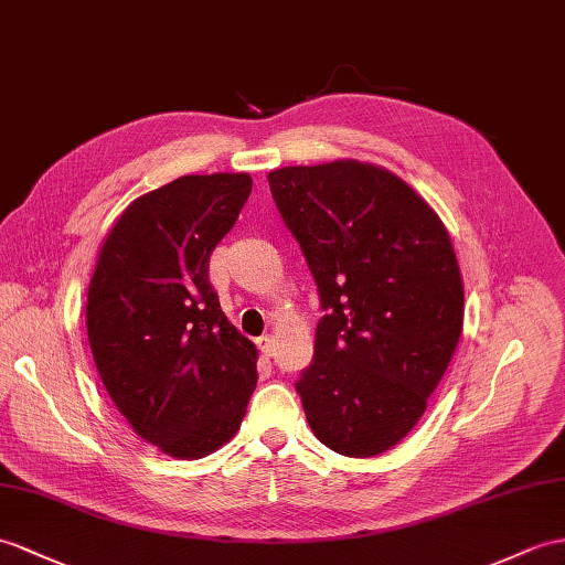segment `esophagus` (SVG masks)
Here are the masks:
<instances>
[{
  "label": "esophagus",
  "mask_w": 565,
  "mask_h": 565,
  "mask_svg": "<svg viewBox=\"0 0 565 565\" xmlns=\"http://www.w3.org/2000/svg\"><path fill=\"white\" fill-rule=\"evenodd\" d=\"M258 350L264 352L266 356H273V352H275V340H273L270 335H266V338H258Z\"/></svg>",
  "instance_id": "1"
}]
</instances>
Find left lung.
Returning <instances> with one entry per match:
<instances>
[{
	"mask_svg": "<svg viewBox=\"0 0 565 565\" xmlns=\"http://www.w3.org/2000/svg\"><path fill=\"white\" fill-rule=\"evenodd\" d=\"M326 316L297 393L313 436L374 458L415 429L458 348L465 290L441 217L379 164L333 160L268 172Z\"/></svg>",
	"mask_w": 565,
	"mask_h": 565,
	"instance_id": "obj_1",
	"label": "left lung"
}]
</instances>
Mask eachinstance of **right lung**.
<instances>
[{
  "mask_svg": "<svg viewBox=\"0 0 565 565\" xmlns=\"http://www.w3.org/2000/svg\"><path fill=\"white\" fill-rule=\"evenodd\" d=\"M246 172L184 174L131 201L105 237L88 285L95 366L150 446L199 460L237 434L258 350L209 282L211 254L252 194Z\"/></svg>",
  "mask_w": 565,
  "mask_h": 565,
  "instance_id": "right-lung-1",
  "label": "right lung"
}]
</instances>
